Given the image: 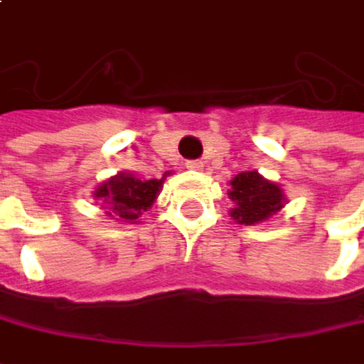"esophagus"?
Here are the masks:
<instances>
[{
	"label": "esophagus",
	"mask_w": 364,
	"mask_h": 364,
	"mask_svg": "<svg viewBox=\"0 0 364 364\" xmlns=\"http://www.w3.org/2000/svg\"><path fill=\"white\" fill-rule=\"evenodd\" d=\"M186 168H188V170H203L205 164H203L200 159H191V161H186Z\"/></svg>",
	"instance_id": "esophagus-1"
}]
</instances>
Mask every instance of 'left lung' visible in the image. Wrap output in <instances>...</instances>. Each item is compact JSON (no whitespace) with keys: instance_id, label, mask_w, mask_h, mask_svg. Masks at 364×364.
Returning a JSON list of instances; mask_svg holds the SVG:
<instances>
[{"instance_id":"8db88e82","label":"left lung","mask_w":364,"mask_h":364,"mask_svg":"<svg viewBox=\"0 0 364 364\" xmlns=\"http://www.w3.org/2000/svg\"><path fill=\"white\" fill-rule=\"evenodd\" d=\"M229 198L233 200L231 217L240 225H256L282 209V191L264 180L258 172H242L231 180Z\"/></svg>"}]
</instances>
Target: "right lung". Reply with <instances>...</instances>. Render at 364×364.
I'll return each mask as SVG.
<instances>
[{"instance_id": "right-lung-1", "label": "right lung", "mask_w": 364, "mask_h": 364, "mask_svg": "<svg viewBox=\"0 0 364 364\" xmlns=\"http://www.w3.org/2000/svg\"><path fill=\"white\" fill-rule=\"evenodd\" d=\"M164 180L166 176L161 180H139L131 173H119L98 186L96 198H100L106 215L133 223L154 205Z\"/></svg>"}]
</instances>
